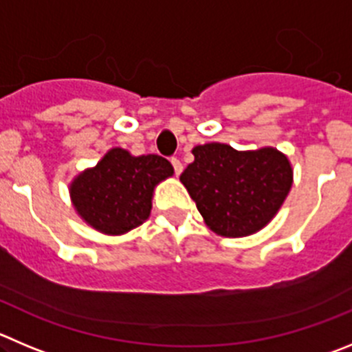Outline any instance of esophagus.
<instances>
[{
  "instance_id": "obj_1",
  "label": "esophagus",
  "mask_w": 352,
  "mask_h": 352,
  "mask_svg": "<svg viewBox=\"0 0 352 352\" xmlns=\"http://www.w3.org/2000/svg\"><path fill=\"white\" fill-rule=\"evenodd\" d=\"M172 165H173V170H175V175H180V173H182V170H184V166H182V163H180V160H177V157H172Z\"/></svg>"
}]
</instances>
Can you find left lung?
<instances>
[{
	"label": "left lung",
	"mask_w": 352,
	"mask_h": 352,
	"mask_svg": "<svg viewBox=\"0 0 352 352\" xmlns=\"http://www.w3.org/2000/svg\"><path fill=\"white\" fill-rule=\"evenodd\" d=\"M180 182L195 199L205 224L226 238L261 231L283 205L294 182L290 161L274 147L236 151L228 144L192 149Z\"/></svg>",
	"instance_id": "1"
}]
</instances>
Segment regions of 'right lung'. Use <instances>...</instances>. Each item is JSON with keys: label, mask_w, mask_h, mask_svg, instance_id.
I'll list each match as a JSON object with an SVG mask.
<instances>
[{"label": "right lung", "mask_w": 352, "mask_h": 352, "mask_svg": "<svg viewBox=\"0 0 352 352\" xmlns=\"http://www.w3.org/2000/svg\"><path fill=\"white\" fill-rule=\"evenodd\" d=\"M173 175L157 154L131 156L114 147L94 168L81 172L69 191L78 215L104 234H124L147 221L156 184Z\"/></svg>", "instance_id": "add662e5"}]
</instances>
